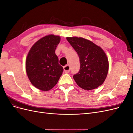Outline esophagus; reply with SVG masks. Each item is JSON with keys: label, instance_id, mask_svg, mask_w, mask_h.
Here are the masks:
<instances>
[{"label": "esophagus", "instance_id": "obj_1", "mask_svg": "<svg viewBox=\"0 0 133 133\" xmlns=\"http://www.w3.org/2000/svg\"><path fill=\"white\" fill-rule=\"evenodd\" d=\"M63 68H64V71L65 73H68L70 71V66L69 65H66L65 66H64L63 67Z\"/></svg>", "mask_w": 133, "mask_h": 133}]
</instances>
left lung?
Instances as JSON below:
<instances>
[{"label": "left lung", "mask_w": 133, "mask_h": 133, "mask_svg": "<svg viewBox=\"0 0 133 133\" xmlns=\"http://www.w3.org/2000/svg\"><path fill=\"white\" fill-rule=\"evenodd\" d=\"M66 39L80 59V70L73 76L76 83L86 90L94 89L101 85L109 70L108 59L103 49L83 38L67 37Z\"/></svg>", "instance_id": "1"}]
</instances>
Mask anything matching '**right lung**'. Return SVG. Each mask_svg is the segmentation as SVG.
Here are the masks:
<instances>
[{"mask_svg": "<svg viewBox=\"0 0 133 133\" xmlns=\"http://www.w3.org/2000/svg\"><path fill=\"white\" fill-rule=\"evenodd\" d=\"M60 41V36H45L34 43L28 54L25 62L28 77L39 90L51 89L62 75L63 68L59 64L55 53Z\"/></svg>", "mask_w": 133, "mask_h": 133, "instance_id": "add662e5", "label": "right lung"}]
</instances>
